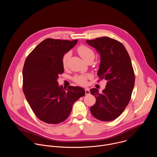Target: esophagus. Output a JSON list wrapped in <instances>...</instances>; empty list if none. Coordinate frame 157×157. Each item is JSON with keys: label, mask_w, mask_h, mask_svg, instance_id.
I'll return each mask as SVG.
<instances>
[{"label": "esophagus", "mask_w": 157, "mask_h": 157, "mask_svg": "<svg viewBox=\"0 0 157 157\" xmlns=\"http://www.w3.org/2000/svg\"><path fill=\"white\" fill-rule=\"evenodd\" d=\"M85 93H86V95H88V94H90V91H89V89H87V88L85 89Z\"/></svg>", "instance_id": "1"}]
</instances>
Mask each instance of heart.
Returning <instances> with one entry per match:
<instances>
[{
    "instance_id": "1",
    "label": "heart",
    "mask_w": 157,
    "mask_h": 157,
    "mask_svg": "<svg viewBox=\"0 0 157 157\" xmlns=\"http://www.w3.org/2000/svg\"><path fill=\"white\" fill-rule=\"evenodd\" d=\"M77 51L81 57L86 62L91 60L94 59L95 57V53L94 51L89 47L82 44L78 47ZM71 56V53L67 52L66 53L62 58V66L63 68H66L68 66V62ZM91 77L89 75H76L73 78V81L76 82L79 85L84 86L87 83V80L88 78Z\"/></svg>"
}]
</instances>
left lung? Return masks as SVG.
<instances>
[{
  "label": "left lung",
  "instance_id": "8db88e82",
  "mask_svg": "<svg viewBox=\"0 0 157 157\" xmlns=\"http://www.w3.org/2000/svg\"><path fill=\"white\" fill-rule=\"evenodd\" d=\"M101 55L98 76L107 81L105 88L99 93L96 88L90 90L96 101L91 107L92 115L102 121L117 118L131 98L135 84V74L129 55L123 44L107 36L86 40Z\"/></svg>",
  "mask_w": 157,
  "mask_h": 157
}]
</instances>
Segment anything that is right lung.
<instances>
[{
    "instance_id": "add662e5",
    "label": "right lung",
    "mask_w": 157,
    "mask_h": 157,
    "mask_svg": "<svg viewBox=\"0 0 157 157\" xmlns=\"http://www.w3.org/2000/svg\"><path fill=\"white\" fill-rule=\"evenodd\" d=\"M47 38L27 57L23 68V91L35 116L41 121L57 124L70 116L75 101L84 96V89L59 86L57 79L64 72L63 55L76 44Z\"/></svg>"
}]
</instances>
